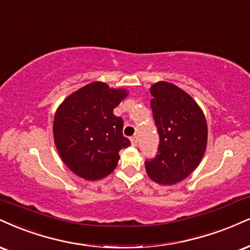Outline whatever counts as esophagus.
I'll list each match as a JSON object with an SVG mask.
<instances>
[{"label": "esophagus", "mask_w": 250, "mask_h": 250, "mask_svg": "<svg viewBox=\"0 0 250 250\" xmlns=\"http://www.w3.org/2000/svg\"><path fill=\"white\" fill-rule=\"evenodd\" d=\"M130 142H131V146H137V137H136V136L130 137Z\"/></svg>", "instance_id": "1"}]
</instances>
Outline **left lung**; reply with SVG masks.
<instances>
[{
	"label": "left lung",
	"instance_id": "obj_1",
	"mask_svg": "<svg viewBox=\"0 0 250 250\" xmlns=\"http://www.w3.org/2000/svg\"><path fill=\"white\" fill-rule=\"evenodd\" d=\"M154 120L159 135L158 152L146 161L149 178L174 185L195 170L205 154L207 123L191 95L167 81L150 87Z\"/></svg>",
	"mask_w": 250,
	"mask_h": 250
}]
</instances>
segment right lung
I'll return each mask as SVG.
<instances>
[{"label":"right lung","mask_w":250,"mask_h":250,"mask_svg":"<svg viewBox=\"0 0 250 250\" xmlns=\"http://www.w3.org/2000/svg\"><path fill=\"white\" fill-rule=\"evenodd\" d=\"M127 95V89L94 81L58 107L53 120L56 148L77 176L91 182L104 178L116 167L120 150L130 146L122 134L123 120L113 113Z\"/></svg>","instance_id":"add662e5"}]
</instances>
